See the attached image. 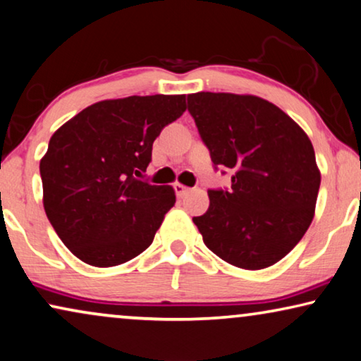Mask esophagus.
I'll return each instance as SVG.
<instances>
[{
	"mask_svg": "<svg viewBox=\"0 0 361 361\" xmlns=\"http://www.w3.org/2000/svg\"><path fill=\"white\" fill-rule=\"evenodd\" d=\"M175 192H176V196H178V197H183V196H186L188 192H190V188L185 186V185H181V183H176V185H175Z\"/></svg>",
	"mask_w": 361,
	"mask_h": 361,
	"instance_id": "34e87169",
	"label": "esophagus"
}]
</instances>
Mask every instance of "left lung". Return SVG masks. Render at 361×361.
Segmentation results:
<instances>
[{
	"mask_svg": "<svg viewBox=\"0 0 361 361\" xmlns=\"http://www.w3.org/2000/svg\"><path fill=\"white\" fill-rule=\"evenodd\" d=\"M188 111L229 190H209L206 214L192 217L202 240L243 270L275 265L311 226L321 171L314 147L286 113L253 94H188Z\"/></svg>",
	"mask_w": 361,
	"mask_h": 361,
	"instance_id": "obj_1",
	"label": "left lung"
}]
</instances>
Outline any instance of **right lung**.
<instances>
[{
    "instance_id": "right-lung-1",
    "label": "right lung",
    "mask_w": 361,
    "mask_h": 361,
    "mask_svg": "<svg viewBox=\"0 0 361 361\" xmlns=\"http://www.w3.org/2000/svg\"><path fill=\"white\" fill-rule=\"evenodd\" d=\"M185 94L129 96L85 108L50 137L40 160L44 209L65 247L91 267L126 263L154 242L175 190L140 176Z\"/></svg>"
}]
</instances>
